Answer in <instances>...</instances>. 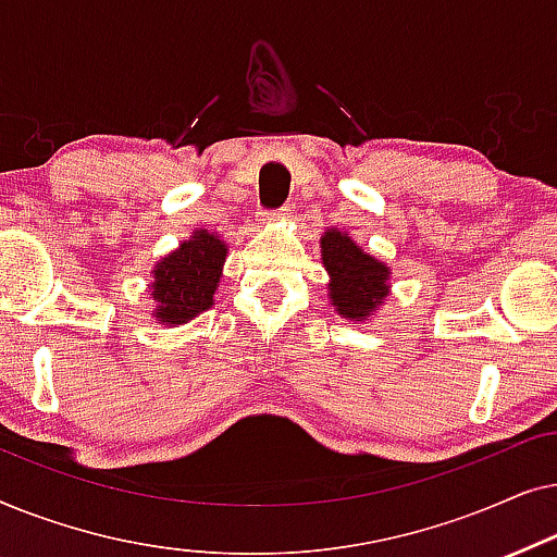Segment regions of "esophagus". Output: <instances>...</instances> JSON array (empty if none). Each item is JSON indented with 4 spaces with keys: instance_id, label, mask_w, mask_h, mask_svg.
<instances>
[{
    "instance_id": "1",
    "label": "esophagus",
    "mask_w": 557,
    "mask_h": 557,
    "mask_svg": "<svg viewBox=\"0 0 557 557\" xmlns=\"http://www.w3.org/2000/svg\"><path fill=\"white\" fill-rule=\"evenodd\" d=\"M261 215H263V220H269V223H276V220H286L288 215H292V208L284 205V208H276V210H263Z\"/></svg>"
}]
</instances>
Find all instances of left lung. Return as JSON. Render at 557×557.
Instances as JSON below:
<instances>
[{"instance_id": "obj_1", "label": "left lung", "mask_w": 557, "mask_h": 557, "mask_svg": "<svg viewBox=\"0 0 557 557\" xmlns=\"http://www.w3.org/2000/svg\"><path fill=\"white\" fill-rule=\"evenodd\" d=\"M322 261L330 271V299L339 314L362 322L387 296V265L362 253L347 233L330 231L322 238Z\"/></svg>"}]
</instances>
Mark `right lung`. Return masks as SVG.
I'll list each match as a JSON object with an SVG mask.
<instances>
[{
  "label": "right lung",
  "instance_id": "add662e5",
  "mask_svg": "<svg viewBox=\"0 0 557 557\" xmlns=\"http://www.w3.org/2000/svg\"><path fill=\"white\" fill-rule=\"evenodd\" d=\"M225 243L208 231H197L193 240L162 258L154 269L157 319L166 324H182L212 304L220 281V265L225 261Z\"/></svg>",
  "mask_w": 557,
  "mask_h": 557
}]
</instances>
